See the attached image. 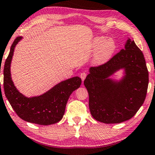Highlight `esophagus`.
I'll return each mask as SVG.
<instances>
[{"instance_id": "34e87169", "label": "esophagus", "mask_w": 155, "mask_h": 155, "mask_svg": "<svg viewBox=\"0 0 155 155\" xmlns=\"http://www.w3.org/2000/svg\"><path fill=\"white\" fill-rule=\"evenodd\" d=\"M87 76V73L86 72H81V74H80V77H81V79L82 81H84V80L85 79V78H86Z\"/></svg>"}]
</instances>
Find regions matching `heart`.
I'll return each mask as SVG.
<instances>
[{
  "label": "heart",
  "instance_id": "b5f03b06",
  "mask_svg": "<svg viewBox=\"0 0 155 155\" xmlns=\"http://www.w3.org/2000/svg\"><path fill=\"white\" fill-rule=\"evenodd\" d=\"M116 48L117 44L113 38L95 37L90 45V49L95 50L92 58L93 63L96 65L106 63L113 56Z\"/></svg>",
  "mask_w": 155,
  "mask_h": 155
}]
</instances>
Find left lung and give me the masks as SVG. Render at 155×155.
Listing matches in <instances>:
<instances>
[{
  "label": "left lung",
  "mask_w": 155,
  "mask_h": 155,
  "mask_svg": "<svg viewBox=\"0 0 155 155\" xmlns=\"http://www.w3.org/2000/svg\"><path fill=\"white\" fill-rule=\"evenodd\" d=\"M125 76L119 82L109 76L120 69ZM89 93V107L95 120L106 124L131 119L144 102L149 72L143 53L128 39L124 49L103 65L90 68L84 81Z\"/></svg>",
  "instance_id": "1"
}]
</instances>
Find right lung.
Masks as SVG:
<instances>
[{"label":"right lung","mask_w":155,"mask_h":155,"mask_svg":"<svg viewBox=\"0 0 155 155\" xmlns=\"http://www.w3.org/2000/svg\"><path fill=\"white\" fill-rule=\"evenodd\" d=\"M22 39L16 38L3 68V88L5 95L18 116L26 122L41 125L58 122L63 118L65 106L71 93L80 87L81 79L71 78L55 85L41 95L27 97L15 87L11 77L10 66L15 46Z\"/></svg>","instance_id":"obj_1"}]
</instances>
